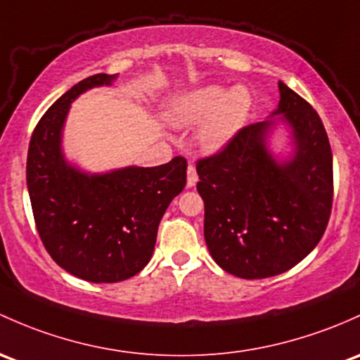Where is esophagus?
<instances>
[{
  "instance_id": "1",
  "label": "esophagus",
  "mask_w": 360,
  "mask_h": 360,
  "mask_svg": "<svg viewBox=\"0 0 360 360\" xmlns=\"http://www.w3.org/2000/svg\"><path fill=\"white\" fill-rule=\"evenodd\" d=\"M186 183H188V188H193L196 183H198V174H196V169H195V165H193V164L188 165V179H186Z\"/></svg>"
}]
</instances>
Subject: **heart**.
I'll return each instance as SVG.
<instances>
[{"instance_id":"heart-1","label":"heart","mask_w":360,"mask_h":360,"mask_svg":"<svg viewBox=\"0 0 360 360\" xmlns=\"http://www.w3.org/2000/svg\"><path fill=\"white\" fill-rule=\"evenodd\" d=\"M252 98L243 86L226 91L222 86H203L184 93L169 108V120L176 127L203 122L198 141L207 151L221 150L240 131L247 119Z\"/></svg>"}]
</instances>
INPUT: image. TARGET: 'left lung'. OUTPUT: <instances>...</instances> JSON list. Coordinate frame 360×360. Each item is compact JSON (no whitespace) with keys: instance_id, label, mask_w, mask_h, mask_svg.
<instances>
[{"instance_id":"obj_1","label":"left lung","mask_w":360,"mask_h":360,"mask_svg":"<svg viewBox=\"0 0 360 360\" xmlns=\"http://www.w3.org/2000/svg\"><path fill=\"white\" fill-rule=\"evenodd\" d=\"M272 115L291 129L295 153L278 162L267 148L276 119L250 124L196 162L205 203V241L229 274L262 279L297 266L326 231L333 205V155L317 112L279 81Z\"/></svg>"}]
</instances>
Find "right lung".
<instances>
[{
    "mask_svg": "<svg viewBox=\"0 0 360 360\" xmlns=\"http://www.w3.org/2000/svg\"><path fill=\"white\" fill-rule=\"evenodd\" d=\"M117 74L77 82L41 117L27 153V188L44 248L62 269L91 283H119L150 262L160 219L186 186V158L158 167L86 174L65 160L62 131L70 103Z\"/></svg>",
    "mask_w": 360,
    "mask_h": 360,
    "instance_id": "right-lung-1",
    "label": "right lung"
}]
</instances>
